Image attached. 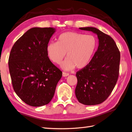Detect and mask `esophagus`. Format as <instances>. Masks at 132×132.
Returning <instances> with one entry per match:
<instances>
[{"instance_id": "obj_1", "label": "esophagus", "mask_w": 132, "mask_h": 132, "mask_svg": "<svg viewBox=\"0 0 132 132\" xmlns=\"http://www.w3.org/2000/svg\"><path fill=\"white\" fill-rule=\"evenodd\" d=\"M62 76H63V77H67V76H69V74L68 73H67L65 72H63Z\"/></svg>"}]
</instances>
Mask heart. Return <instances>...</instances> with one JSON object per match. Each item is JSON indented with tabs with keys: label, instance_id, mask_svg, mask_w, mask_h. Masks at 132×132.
<instances>
[{
	"label": "heart",
	"instance_id": "obj_1",
	"mask_svg": "<svg viewBox=\"0 0 132 132\" xmlns=\"http://www.w3.org/2000/svg\"><path fill=\"white\" fill-rule=\"evenodd\" d=\"M97 45V40L92 35H85L74 31H67L60 34L57 42H49L46 46V53L49 60L61 64L64 70H70L77 68L83 69L89 63Z\"/></svg>",
	"mask_w": 132,
	"mask_h": 132
}]
</instances>
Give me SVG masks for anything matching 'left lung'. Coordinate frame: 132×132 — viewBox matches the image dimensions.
I'll list each match as a JSON object with an SVG mask.
<instances>
[{"label":"left lung","instance_id":"left-lung-1","mask_svg":"<svg viewBox=\"0 0 132 132\" xmlns=\"http://www.w3.org/2000/svg\"><path fill=\"white\" fill-rule=\"evenodd\" d=\"M97 35L99 45L88 65L77 72L76 96L81 104L93 105L105 101L118 80L120 55L112 37L94 27L79 28Z\"/></svg>","mask_w":132,"mask_h":132}]
</instances>
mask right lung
Wrapping results in <instances>:
<instances>
[{"label": "right lung", "instance_id": "1", "mask_svg": "<svg viewBox=\"0 0 132 132\" xmlns=\"http://www.w3.org/2000/svg\"><path fill=\"white\" fill-rule=\"evenodd\" d=\"M55 31L51 27L32 28L14 43L10 51L8 65L13 89L24 103L32 106L48 104L62 77L45 50Z\"/></svg>", "mask_w": 132, "mask_h": 132}]
</instances>
